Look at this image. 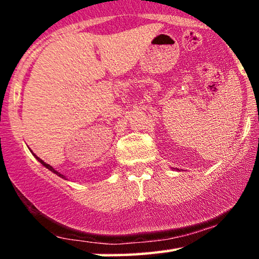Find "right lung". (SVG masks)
Listing matches in <instances>:
<instances>
[{"label": "right lung", "mask_w": 259, "mask_h": 259, "mask_svg": "<svg viewBox=\"0 0 259 259\" xmlns=\"http://www.w3.org/2000/svg\"><path fill=\"white\" fill-rule=\"evenodd\" d=\"M32 154H34V157H35V158H36V159L38 160V162H40V163H41V164H42V165H44V167H45V168H47V169H49V170H51V171H52V173L57 174V175H58V177H61V178H63V179H65V177H64V175H63V174H61V173H59V171H57V170H55V168H53V167H52V165L47 164V163H46V162H44V160H42V159H41V158H38V157H37V156H36V154H35V153H32Z\"/></svg>", "instance_id": "1"}]
</instances>
